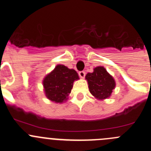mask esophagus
I'll use <instances>...</instances> for the list:
<instances>
[{
	"instance_id": "34e87169",
	"label": "esophagus",
	"mask_w": 151,
	"mask_h": 151,
	"mask_svg": "<svg viewBox=\"0 0 151 151\" xmlns=\"http://www.w3.org/2000/svg\"><path fill=\"white\" fill-rule=\"evenodd\" d=\"M78 75H79V76L81 77V78H84L85 76V73L84 71H80L79 73H78Z\"/></svg>"
}]
</instances>
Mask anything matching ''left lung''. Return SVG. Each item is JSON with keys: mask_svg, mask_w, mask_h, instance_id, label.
Here are the masks:
<instances>
[{"mask_svg": "<svg viewBox=\"0 0 151 151\" xmlns=\"http://www.w3.org/2000/svg\"><path fill=\"white\" fill-rule=\"evenodd\" d=\"M85 78L91 94L98 100L102 101L110 97L115 88V80L103 66L94 68V72L88 73Z\"/></svg>", "mask_w": 151, "mask_h": 151, "instance_id": "8db88e82", "label": "left lung"}]
</instances>
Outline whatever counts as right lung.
I'll return each mask as SVG.
<instances>
[{
    "mask_svg": "<svg viewBox=\"0 0 151 151\" xmlns=\"http://www.w3.org/2000/svg\"><path fill=\"white\" fill-rule=\"evenodd\" d=\"M79 79L76 70L64 65H57L43 80L44 91L47 99L55 103H63L71 93L73 82Z\"/></svg>",
    "mask_w": 151,
    "mask_h": 151,
    "instance_id": "obj_1",
    "label": "right lung"
}]
</instances>
